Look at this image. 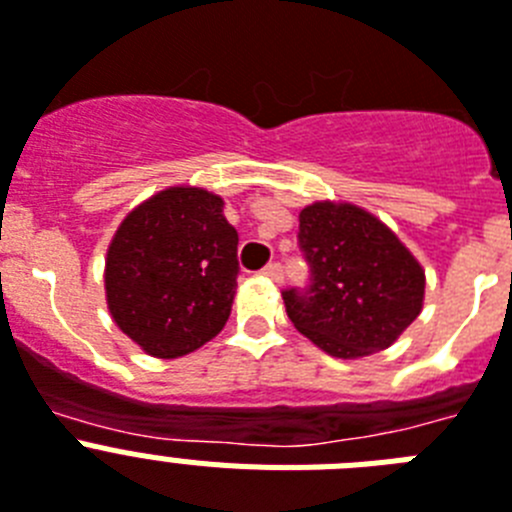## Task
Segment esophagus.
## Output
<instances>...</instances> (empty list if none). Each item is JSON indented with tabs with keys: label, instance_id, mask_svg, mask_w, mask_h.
Wrapping results in <instances>:
<instances>
[{
	"label": "esophagus",
	"instance_id": "obj_1",
	"mask_svg": "<svg viewBox=\"0 0 512 512\" xmlns=\"http://www.w3.org/2000/svg\"><path fill=\"white\" fill-rule=\"evenodd\" d=\"M264 277H269L272 282H282V277H285V272H282V264H277V261H274V264H266Z\"/></svg>",
	"mask_w": 512,
	"mask_h": 512
}]
</instances>
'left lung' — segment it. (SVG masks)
<instances>
[{
    "mask_svg": "<svg viewBox=\"0 0 512 512\" xmlns=\"http://www.w3.org/2000/svg\"><path fill=\"white\" fill-rule=\"evenodd\" d=\"M298 243L310 285L282 292L287 316L331 357L381 352L419 316L425 272L370 212L355 204H310L300 212Z\"/></svg>",
    "mask_w": 512,
    "mask_h": 512,
    "instance_id": "1",
    "label": "left lung"
}]
</instances>
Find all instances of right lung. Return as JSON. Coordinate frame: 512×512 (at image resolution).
Masks as SVG:
<instances>
[{"mask_svg": "<svg viewBox=\"0 0 512 512\" xmlns=\"http://www.w3.org/2000/svg\"><path fill=\"white\" fill-rule=\"evenodd\" d=\"M222 199L170 186L126 214L106 259L113 321L152 357L173 360L220 334L238 287V233Z\"/></svg>", "mask_w": 512, "mask_h": 512, "instance_id": "right-lung-1", "label": "right lung"}]
</instances>
